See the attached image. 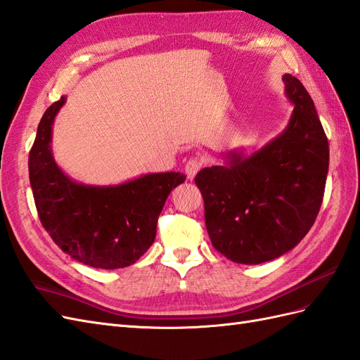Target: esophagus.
<instances>
[{"label":"esophagus","instance_id":"esophagus-1","mask_svg":"<svg viewBox=\"0 0 360 360\" xmlns=\"http://www.w3.org/2000/svg\"><path fill=\"white\" fill-rule=\"evenodd\" d=\"M202 164H204V158L202 156H195V158H191L187 161L186 164V174L188 179H195L196 173L200 170Z\"/></svg>","mask_w":360,"mask_h":360}]
</instances>
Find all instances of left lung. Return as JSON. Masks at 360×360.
Instances as JSON below:
<instances>
[{"mask_svg": "<svg viewBox=\"0 0 360 360\" xmlns=\"http://www.w3.org/2000/svg\"><path fill=\"white\" fill-rule=\"evenodd\" d=\"M288 126L254 153L231 150L196 186L210 240L228 260L260 264L297 246L315 224L328 173V141L301 82L284 75Z\"/></svg>", "mask_w": 360, "mask_h": 360, "instance_id": "1", "label": "left lung"}]
</instances>
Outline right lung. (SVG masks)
Listing matches in <instances>:
<instances>
[{
  "instance_id": "add662e5",
  "label": "right lung",
  "mask_w": 360,
  "mask_h": 360,
  "mask_svg": "<svg viewBox=\"0 0 360 360\" xmlns=\"http://www.w3.org/2000/svg\"><path fill=\"white\" fill-rule=\"evenodd\" d=\"M67 97L41 118L29 155V176L45 231L71 259L97 269L134 264L156 237L170 191L186 181L179 172L146 173L115 186L71 179L54 161L53 124Z\"/></svg>"
}]
</instances>
